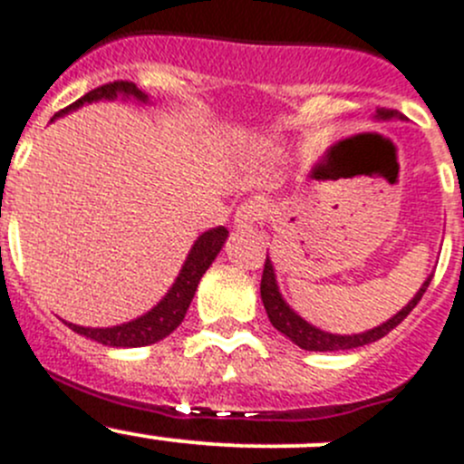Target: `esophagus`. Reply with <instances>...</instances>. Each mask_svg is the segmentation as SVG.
Segmentation results:
<instances>
[{
	"label": "esophagus",
	"mask_w": 464,
	"mask_h": 464,
	"mask_svg": "<svg viewBox=\"0 0 464 464\" xmlns=\"http://www.w3.org/2000/svg\"><path fill=\"white\" fill-rule=\"evenodd\" d=\"M266 215V206H263L258 198H252V201L240 203V208L236 210V224L237 227H252V224H258Z\"/></svg>",
	"instance_id": "1"
}]
</instances>
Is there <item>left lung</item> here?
I'll return each mask as SVG.
<instances>
[{"instance_id":"left-lung-1","label":"left lung","mask_w":464,"mask_h":464,"mask_svg":"<svg viewBox=\"0 0 464 464\" xmlns=\"http://www.w3.org/2000/svg\"><path fill=\"white\" fill-rule=\"evenodd\" d=\"M380 119H402L401 111L396 110H387V107H380L378 110ZM432 275L423 281V285L419 288L417 295L410 300L408 306H402L392 320L382 323L380 327H373L369 332H362V334H350V336H339V334H327V332L318 330L314 324H309L306 320H302L291 306L285 304L279 295V288H276V279H275V270H272L270 258H266V266H263V276H261V297H263V306L267 311V318L270 323L275 324L276 330L281 332L284 336L293 341L295 345H300L302 350H311V353H332V350H353V348H362V345H369L373 341L382 339L387 336L389 332L401 324L402 320L408 318L410 311L419 304V300L423 297L426 288L430 285Z\"/></svg>"}]
</instances>
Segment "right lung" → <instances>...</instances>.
I'll return each mask as SVG.
<instances>
[{
	"label": "right lung",
	"instance_id": "add662e5",
	"mask_svg": "<svg viewBox=\"0 0 464 464\" xmlns=\"http://www.w3.org/2000/svg\"><path fill=\"white\" fill-rule=\"evenodd\" d=\"M119 93L132 95L137 101H149V95L141 93L132 82H110V84H102L98 89L89 91L84 98L72 102L66 110L56 111V116L66 114V111L75 110V107L84 105L91 101H101V98H116ZM228 231L224 227L210 228V231L203 233L197 242H194L192 252H189L188 261H185L183 270H180L179 279L171 285V291L164 295V300L160 302L155 309H150L149 314L141 315V318L132 320V323L116 324V327H80V324L66 323L72 332L77 334H84L86 339H93L102 345H110V348H141V345H150L155 341L164 339V336L171 334L180 323H183L185 314L189 309V302H192L194 293H197V285L201 281V276L206 275L208 267L212 266L215 256L222 249L224 240H227Z\"/></svg>",
	"mask_w": 464,
	"mask_h": 464
}]
</instances>
